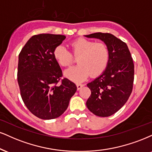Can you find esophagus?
<instances>
[{
	"label": "esophagus",
	"instance_id": "1",
	"mask_svg": "<svg viewBox=\"0 0 152 152\" xmlns=\"http://www.w3.org/2000/svg\"><path fill=\"white\" fill-rule=\"evenodd\" d=\"M84 85H83V84H80V83L77 84V90H80L82 87H84Z\"/></svg>",
	"mask_w": 152,
	"mask_h": 152
}]
</instances>
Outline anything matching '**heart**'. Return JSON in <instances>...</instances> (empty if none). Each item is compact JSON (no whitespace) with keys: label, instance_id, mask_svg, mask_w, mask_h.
I'll return each instance as SVG.
<instances>
[{"label":"heart","instance_id":"heart-1","mask_svg":"<svg viewBox=\"0 0 152 152\" xmlns=\"http://www.w3.org/2000/svg\"><path fill=\"white\" fill-rule=\"evenodd\" d=\"M72 53L79 56V65L65 71V75L75 82L87 79L90 73L94 76L101 75L107 67L110 51L104 43L80 38L70 43ZM53 57L61 66H68L73 61L72 53L63 44L58 45L53 50Z\"/></svg>","mask_w":152,"mask_h":152}]
</instances>
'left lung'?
Listing matches in <instances>:
<instances>
[{"mask_svg":"<svg viewBox=\"0 0 152 152\" xmlns=\"http://www.w3.org/2000/svg\"><path fill=\"white\" fill-rule=\"evenodd\" d=\"M85 37L102 40L110 51L106 70L87 84L91 94L86 103L88 109L94 115L108 117L121 109L132 93L133 61L127 44L111 34L97 32Z\"/></svg>","mask_w":152,"mask_h":152,"instance_id":"obj_1","label":"left lung"}]
</instances>
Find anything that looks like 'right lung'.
I'll return each mask as SVG.
<instances>
[{
    "instance_id": "obj_1",
    "label": "right lung",
    "mask_w": 152,
    "mask_h": 152,
    "mask_svg": "<svg viewBox=\"0 0 152 152\" xmlns=\"http://www.w3.org/2000/svg\"><path fill=\"white\" fill-rule=\"evenodd\" d=\"M65 38L64 35L51 34L34 35L19 54L20 94L29 111L41 119H54L61 115L77 91L75 84L70 80H61L63 73L53 57L54 48Z\"/></svg>"
}]
</instances>
